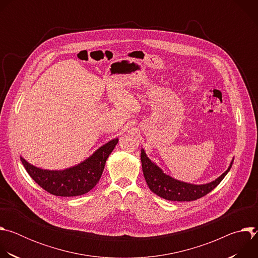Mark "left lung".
<instances>
[{
  "label": "left lung",
  "instance_id": "left-lung-1",
  "mask_svg": "<svg viewBox=\"0 0 258 258\" xmlns=\"http://www.w3.org/2000/svg\"><path fill=\"white\" fill-rule=\"evenodd\" d=\"M141 162L147 185L154 194L169 201H193L207 195L224 179L230 171L234 159H232L228 169L223 174L210 182L201 185L178 180L165 173L156 163L149 159L143 148L141 150Z\"/></svg>",
  "mask_w": 258,
  "mask_h": 258
}]
</instances>
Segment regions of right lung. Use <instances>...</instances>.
<instances>
[{
    "instance_id": "add662e5",
    "label": "right lung",
    "mask_w": 258,
    "mask_h": 258,
    "mask_svg": "<svg viewBox=\"0 0 258 258\" xmlns=\"http://www.w3.org/2000/svg\"><path fill=\"white\" fill-rule=\"evenodd\" d=\"M118 143V138L107 142L84 161L64 169H44L34 166L22 156L20 160L31 178L55 196H81L91 191L101 178L105 163Z\"/></svg>"
}]
</instances>
